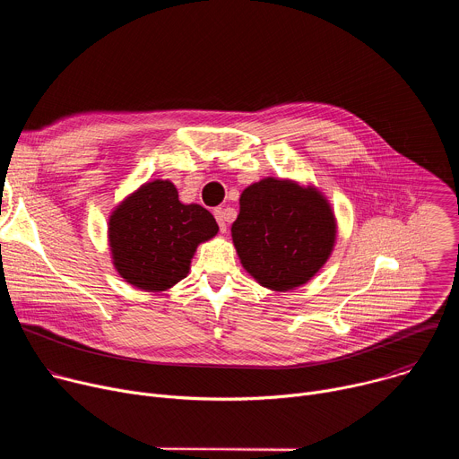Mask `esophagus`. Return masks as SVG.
I'll return each instance as SVG.
<instances>
[{"label":"esophagus","instance_id":"obj_1","mask_svg":"<svg viewBox=\"0 0 459 459\" xmlns=\"http://www.w3.org/2000/svg\"><path fill=\"white\" fill-rule=\"evenodd\" d=\"M214 218H216V221L220 225V230L225 232L227 230V221L230 220V214L227 212V209H216L214 211Z\"/></svg>","mask_w":459,"mask_h":459}]
</instances>
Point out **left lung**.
Masks as SVG:
<instances>
[{"label": "left lung", "instance_id": "obj_1", "mask_svg": "<svg viewBox=\"0 0 459 459\" xmlns=\"http://www.w3.org/2000/svg\"><path fill=\"white\" fill-rule=\"evenodd\" d=\"M230 232L241 267L261 287L287 292L308 283L326 264L338 221L317 186L269 176L241 192Z\"/></svg>", "mask_w": 459, "mask_h": 459}]
</instances>
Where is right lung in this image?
<instances>
[{
    "label": "right lung",
    "mask_w": 459,
    "mask_h": 459,
    "mask_svg": "<svg viewBox=\"0 0 459 459\" xmlns=\"http://www.w3.org/2000/svg\"><path fill=\"white\" fill-rule=\"evenodd\" d=\"M107 227L114 269L147 292H165L186 278L195 248L220 230L207 209L181 204L169 179L147 181L125 195Z\"/></svg>",
    "instance_id": "right-lung-1"
}]
</instances>
